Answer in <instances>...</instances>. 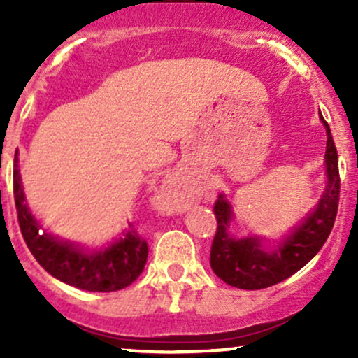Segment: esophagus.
Returning <instances> with one entry per match:
<instances>
[{
	"label": "esophagus",
	"instance_id": "34e87169",
	"mask_svg": "<svg viewBox=\"0 0 358 358\" xmlns=\"http://www.w3.org/2000/svg\"><path fill=\"white\" fill-rule=\"evenodd\" d=\"M168 201L171 202V204H176V206H178V208H183V206H187V201L183 199V197H180L178 194H176V196L168 197Z\"/></svg>",
	"mask_w": 358,
	"mask_h": 358
}]
</instances>
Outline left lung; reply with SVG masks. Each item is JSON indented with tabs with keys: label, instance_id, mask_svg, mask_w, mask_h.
<instances>
[{
	"label": "left lung",
	"instance_id": "obj_1",
	"mask_svg": "<svg viewBox=\"0 0 358 358\" xmlns=\"http://www.w3.org/2000/svg\"><path fill=\"white\" fill-rule=\"evenodd\" d=\"M327 133L326 156V190L320 196L315 208L294 227L282 239L266 243L259 236L236 237L230 232L234 222V208L225 194H220L215 204L216 236L211 246V268L223 282L239 289H265L273 284L282 282L299 268L306 265L333 230L339 202V169L338 152L331 135L329 124L322 117Z\"/></svg>",
	"mask_w": 358,
	"mask_h": 358
}]
</instances>
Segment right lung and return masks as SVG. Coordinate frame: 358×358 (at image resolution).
<instances>
[{"label": "right lung", "mask_w": 358, "mask_h": 358, "mask_svg": "<svg viewBox=\"0 0 358 358\" xmlns=\"http://www.w3.org/2000/svg\"><path fill=\"white\" fill-rule=\"evenodd\" d=\"M17 156L19 154H15L13 166V196L19 225L29 251L39 265L55 279L83 291H119L136 280L147 263V241L131 229L107 246L90 249L43 230L25 201Z\"/></svg>", "instance_id": "add662e5"}]
</instances>
